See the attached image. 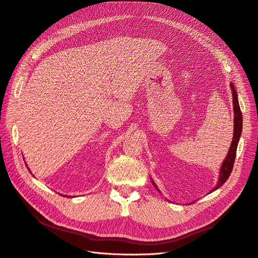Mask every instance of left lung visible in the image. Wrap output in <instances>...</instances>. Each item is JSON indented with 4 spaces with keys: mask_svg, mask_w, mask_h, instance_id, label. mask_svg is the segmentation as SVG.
Masks as SVG:
<instances>
[{
    "mask_svg": "<svg viewBox=\"0 0 258 258\" xmlns=\"http://www.w3.org/2000/svg\"><path fill=\"white\" fill-rule=\"evenodd\" d=\"M230 88H231V92H232V104H234V112H235L234 137H232V141H231V145H230V148L228 150V154L226 155V159L224 160V162L221 166L218 184L213 187L211 192H213V190L221 187L227 181V179L229 178L231 170H232V167H234L237 147H238V143H239V139H240V136H241V132H242V113H241V110H240V106H239V102H238V94H237V91H236L234 85L230 84ZM152 183H153V185L155 186V188L157 190H160L159 188H157L156 184L154 183L153 181H152Z\"/></svg>",
    "mask_w": 258,
    "mask_h": 258,
    "instance_id": "left-lung-1",
    "label": "left lung"
}]
</instances>
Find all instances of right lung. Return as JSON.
I'll use <instances>...</instances> for the list:
<instances>
[{"mask_svg": "<svg viewBox=\"0 0 258 258\" xmlns=\"http://www.w3.org/2000/svg\"><path fill=\"white\" fill-rule=\"evenodd\" d=\"M29 170H30V169H29Z\"/></svg>", "mask_w": 258, "mask_h": 258, "instance_id": "right-lung-1", "label": "right lung"}]
</instances>
